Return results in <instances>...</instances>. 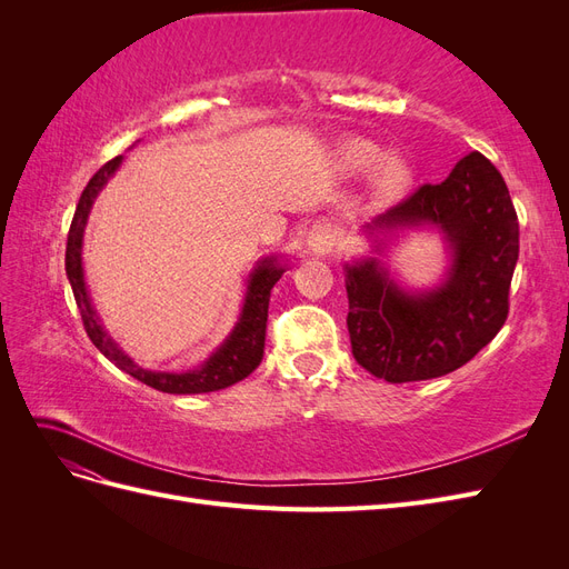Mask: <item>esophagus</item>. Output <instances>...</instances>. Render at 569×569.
Returning <instances> with one entry per match:
<instances>
[{"label":"esophagus","instance_id":"1","mask_svg":"<svg viewBox=\"0 0 569 569\" xmlns=\"http://www.w3.org/2000/svg\"><path fill=\"white\" fill-rule=\"evenodd\" d=\"M306 244L316 256L330 253L337 244V228L332 226V220H327V218L316 220L311 232H308V237H306Z\"/></svg>","mask_w":569,"mask_h":569}]
</instances>
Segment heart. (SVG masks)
<instances>
[{
    "instance_id": "b5f03b06",
    "label": "heart",
    "mask_w": 569,
    "mask_h": 569,
    "mask_svg": "<svg viewBox=\"0 0 569 569\" xmlns=\"http://www.w3.org/2000/svg\"><path fill=\"white\" fill-rule=\"evenodd\" d=\"M380 159L382 151L366 140H351L341 149V161L353 173H368V170L380 163ZM408 178L410 173L401 161H387L380 168V176H377V187H380V192L393 194L408 184Z\"/></svg>"
}]
</instances>
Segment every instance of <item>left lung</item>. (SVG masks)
<instances>
[{
  "label": "left lung",
  "mask_w": 569,
  "mask_h": 569,
  "mask_svg": "<svg viewBox=\"0 0 569 569\" xmlns=\"http://www.w3.org/2000/svg\"><path fill=\"white\" fill-rule=\"evenodd\" d=\"M422 226L441 230L451 247V268L441 287L412 295L389 278L377 258L347 266L353 358L391 385L458 370L508 318L520 226L496 166L472 151L443 182L422 184L366 230L372 234Z\"/></svg>",
  "instance_id": "1"
}]
</instances>
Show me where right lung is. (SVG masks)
<instances>
[{
    "label": "right lung",
    "instance_id": "1",
    "mask_svg": "<svg viewBox=\"0 0 569 569\" xmlns=\"http://www.w3.org/2000/svg\"><path fill=\"white\" fill-rule=\"evenodd\" d=\"M123 157H116L109 163L101 166L88 187L82 189L80 201L76 206V216L68 230V244H66V274L68 282L73 287V297L80 308L84 332L92 339L94 347L104 353L116 368L132 375L134 380L144 382L151 389H159L163 393H209L232 387L234 382L249 377L263 358L266 349V322H268V303H270V289L282 278L284 266L274 256L258 261L253 272L249 274L247 297L242 313L234 325L230 337L220 343V347L203 360V366L187 370V372H151L134 363L130 356L118 349V343L107 335L104 325L99 322V316L92 308V299L84 287V272H82V234L88 226V216L97 194L104 189L109 178L116 173Z\"/></svg>",
    "mask_w": 569,
    "mask_h": 569
}]
</instances>
